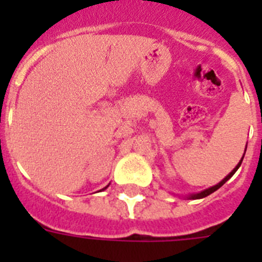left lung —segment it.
Segmentation results:
<instances>
[{"mask_svg":"<svg viewBox=\"0 0 262 262\" xmlns=\"http://www.w3.org/2000/svg\"><path fill=\"white\" fill-rule=\"evenodd\" d=\"M243 159H244V156L242 157V160H240V163L237 164V165H236L235 168H233V170H232V172H231L230 174L227 176V177H224L223 180H222V181L219 182V184H216V185H215V186H211V187H209V189H206V190L201 191V193L191 194V195H189V198H190V200H200V198H205V196L210 195V194H211V193H214V191H216L217 189H219V187H222V186H223V185L226 184V182L228 181V180H230V178L232 177L233 174H235V172H236V170H237V169H239V166L242 165V161H243Z\"/></svg>","mask_w":262,"mask_h":262,"instance_id":"left-lung-1","label":"left lung"}]
</instances>
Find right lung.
Masks as SVG:
<instances>
[{
    "mask_svg": "<svg viewBox=\"0 0 262 262\" xmlns=\"http://www.w3.org/2000/svg\"><path fill=\"white\" fill-rule=\"evenodd\" d=\"M107 186H108V185H107ZM107 186H106V187H103V189H102V190H105V189H107Z\"/></svg>",
    "mask_w": 262,
    "mask_h": 262,
    "instance_id": "1",
    "label": "right lung"
}]
</instances>
